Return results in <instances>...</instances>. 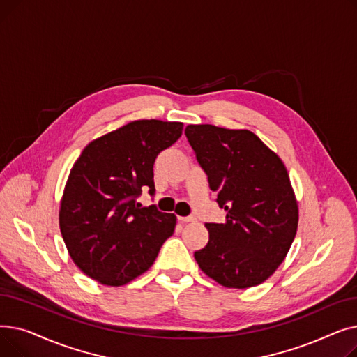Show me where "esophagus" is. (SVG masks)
<instances>
[{
    "instance_id": "34e87169",
    "label": "esophagus",
    "mask_w": 357,
    "mask_h": 357,
    "mask_svg": "<svg viewBox=\"0 0 357 357\" xmlns=\"http://www.w3.org/2000/svg\"><path fill=\"white\" fill-rule=\"evenodd\" d=\"M178 220H179L181 222H192V221H195L197 218H195L194 215H188V217H178Z\"/></svg>"
}]
</instances>
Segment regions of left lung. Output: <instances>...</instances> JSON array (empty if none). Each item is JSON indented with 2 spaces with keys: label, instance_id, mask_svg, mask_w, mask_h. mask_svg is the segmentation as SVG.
<instances>
[{
  "label": "left lung",
  "instance_id": "8db88e82",
  "mask_svg": "<svg viewBox=\"0 0 357 357\" xmlns=\"http://www.w3.org/2000/svg\"><path fill=\"white\" fill-rule=\"evenodd\" d=\"M186 139L208 176L224 222H205L201 271L226 288L256 287L282 264L298 229V204L280 158L249 130L190 124Z\"/></svg>",
  "mask_w": 357,
  "mask_h": 357
}]
</instances>
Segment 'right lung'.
Listing matches in <instances>:
<instances>
[{"instance_id": "add662e5", "label": "right lung", "mask_w": 357, "mask_h": 357, "mask_svg": "<svg viewBox=\"0 0 357 357\" xmlns=\"http://www.w3.org/2000/svg\"><path fill=\"white\" fill-rule=\"evenodd\" d=\"M178 121L137 120L92 140L73 163L59 210L66 249L86 276L121 287L153 265L175 214L136 198L155 194L156 156L182 135Z\"/></svg>"}]
</instances>
